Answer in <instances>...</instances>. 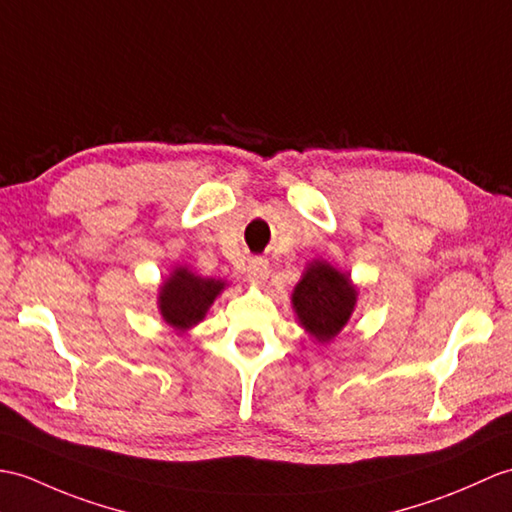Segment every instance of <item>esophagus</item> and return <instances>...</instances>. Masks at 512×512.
I'll use <instances>...</instances> for the list:
<instances>
[{
	"mask_svg": "<svg viewBox=\"0 0 512 512\" xmlns=\"http://www.w3.org/2000/svg\"><path fill=\"white\" fill-rule=\"evenodd\" d=\"M246 272H248V281H251V283H266V279L270 275V266H268L266 259L255 257V259L248 261Z\"/></svg>",
	"mask_w": 512,
	"mask_h": 512,
	"instance_id": "esophagus-1",
	"label": "esophagus"
}]
</instances>
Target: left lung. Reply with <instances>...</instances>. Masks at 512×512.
Segmentation results:
<instances>
[{
    "label": "left lung",
    "mask_w": 512,
    "mask_h": 512,
    "mask_svg": "<svg viewBox=\"0 0 512 512\" xmlns=\"http://www.w3.org/2000/svg\"><path fill=\"white\" fill-rule=\"evenodd\" d=\"M360 290L349 272H342L325 259L307 264L301 281L292 290V310L299 325L318 344H329L347 327Z\"/></svg>",
    "instance_id": "8db88e82"
}]
</instances>
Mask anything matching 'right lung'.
Segmentation results:
<instances>
[{
    "label": "right lung",
    "instance_id": "add662e5",
    "mask_svg": "<svg viewBox=\"0 0 512 512\" xmlns=\"http://www.w3.org/2000/svg\"><path fill=\"white\" fill-rule=\"evenodd\" d=\"M227 285L224 279L200 277L187 266H174L157 290V307L163 323L178 336L187 334L205 320Z\"/></svg>",
    "mask_w": 512,
    "mask_h": 512
}]
</instances>
